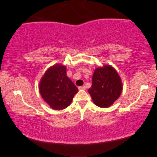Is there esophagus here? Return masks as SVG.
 <instances>
[{"instance_id":"esophagus-1","label":"esophagus","mask_w":157,"mask_h":157,"mask_svg":"<svg viewBox=\"0 0 157 157\" xmlns=\"http://www.w3.org/2000/svg\"><path fill=\"white\" fill-rule=\"evenodd\" d=\"M85 89H86V87L85 86H79L78 87V90H85Z\"/></svg>"}]
</instances>
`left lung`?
Instances as JSON below:
<instances>
[{
	"mask_svg": "<svg viewBox=\"0 0 157 157\" xmlns=\"http://www.w3.org/2000/svg\"><path fill=\"white\" fill-rule=\"evenodd\" d=\"M122 90L121 78L110 65H104L94 70L92 83L88 92L94 104L108 108L119 98Z\"/></svg>",
	"mask_w": 157,
	"mask_h": 157,
	"instance_id": "1",
	"label": "left lung"
}]
</instances>
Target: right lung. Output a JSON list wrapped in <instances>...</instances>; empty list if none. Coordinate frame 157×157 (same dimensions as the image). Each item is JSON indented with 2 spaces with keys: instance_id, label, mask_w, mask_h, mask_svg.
I'll return each instance as SVG.
<instances>
[{
  "instance_id": "add662e5",
  "label": "right lung",
  "mask_w": 157,
  "mask_h": 157,
  "mask_svg": "<svg viewBox=\"0 0 157 157\" xmlns=\"http://www.w3.org/2000/svg\"><path fill=\"white\" fill-rule=\"evenodd\" d=\"M40 94L55 110H63L71 104L78 90L66 73V67L58 64L44 74L39 85Z\"/></svg>"
}]
</instances>
